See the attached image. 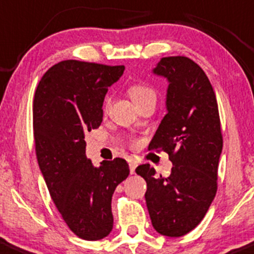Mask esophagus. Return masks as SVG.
<instances>
[{"label": "esophagus", "instance_id": "34e87169", "mask_svg": "<svg viewBox=\"0 0 254 254\" xmlns=\"http://www.w3.org/2000/svg\"><path fill=\"white\" fill-rule=\"evenodd\" d=\"M135 167H137V163H135V161H133V160H130L129 161V172L132 175L135 172Z\"/></svg>", "mask_w": 254, "mask_h": 254}]
</instances>
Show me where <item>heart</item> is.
<instances>
[{
    "instance_id": "1",
    "label": "heart",
    "mask_w": 254,
    "mask_h": 254,
    "mask_svg": "<svg viewBox=\"0 0 254 254\" xmlns=\"http://www.w3.org/2000/svg\"><path fill=\"white\" fill-rule=\"evenodd\" d=\"M129 96L137 106H140L142 104L146 103L149 100L156 101V91L150 85L143 84V83H138V84H133L129 87ZM111 104V96H106L105 104H104V110H108ZM129 144L132 146L138 145V140L135 138H129Z\"/></svg>"
}]
</instances>
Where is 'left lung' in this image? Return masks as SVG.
I'll use <instances>...</instances> for the list:
<instances>
[{
  "mask_svg": "<svg viewBox=\"0 0 254 254\" xmlns=\"http://www.w3.org/2000/svg\"><path fill=\"white\" fill-rule=\"evenodd\" d=\"M154 73L169 79L167 114L149 150L165 151L169 177L156 176L149 164L135 169L146 182L145 202L159 234L180 237L192 231L218 190L223 133L214 89L204 70L186 56L163 57Z\"/></svg>",
  "mask_w": 254,
  "mask_h": 254,
  "instance_id": "1",
  "label": "left lung"
}]
</instances>
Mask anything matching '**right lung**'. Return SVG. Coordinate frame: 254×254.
Segmentation results:
<instances>
[{"label": "right lung", "mask_w": 254, "mask_h": 254, "mask_svg": "<svg viewBox=\"0 0 254 254\" xmlns=\"http://www.w3.org/2000/svg\"><path fill=\"white\" fill-rule=\"evenodd\" d=\"M124 70L125 66L66 60L49 68L34 96L35 153L50 195L70 231L88 241L112 230V194L129 174L122 158L94 167L84 140L103 122L105 94Z\"/></svg>", "instance_id": "obj_1"}]
</instances>
